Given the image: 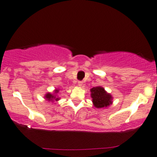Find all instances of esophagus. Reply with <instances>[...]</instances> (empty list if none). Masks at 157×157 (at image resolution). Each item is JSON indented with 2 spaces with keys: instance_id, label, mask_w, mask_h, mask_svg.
<instances>
[{
  "instance_id": "1",
  "label": "esophagus",
  "mask_w": 157,
  "mask_h": 157,
  "mask_svg": "<svg viewBox=\"0 0 157 157\" xmlns=\"http://www.w3.org/2000/svg\"><path fill=\"white\" fill-rule=\"evenodd\" d=\"M77 84H78V86L81 87V86H82V85L83 82H82V81H78V83H77Z\"/></svg>"
}]
</instances>
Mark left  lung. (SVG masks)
I'll return each instance as SVG.
<instances>
[{
    "instance_id": "1",
    "label": "left lung",
    "mask_w": 157,
    "mask_h": 157,
    "mask_svg": "<svg viewBox=\"0 0 157 157\" xmlns=\"http://www.w3.org/2000/svg\"><path fill=\"white\" fill-rule=\"evenodd\" d=\"M90 96L93 106L97 109L106 108L112 104L113 97L101 86L93 87L90 89Z\"/></svg>"
}]
</instances>
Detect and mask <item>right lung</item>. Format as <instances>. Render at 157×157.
<instances>
[{
  "instance_id": "1",
  "label": "right lung",
  "mask_w": 157,
  "mask_h": 157,
  "mask_svg": "<svg viewBox=\"0 0 157 157\" xmlns=\"http://www.w3.org/2000/svg\"><path fill=\"white\" fill-rule=\"evenodd\" d=\"M59 92V89H55L53 90V93H47L45 95L44 98L45 100L48 101H58L59 100H60V98H59L58 96V93Z\"/></svg>"
}]
</instances>
